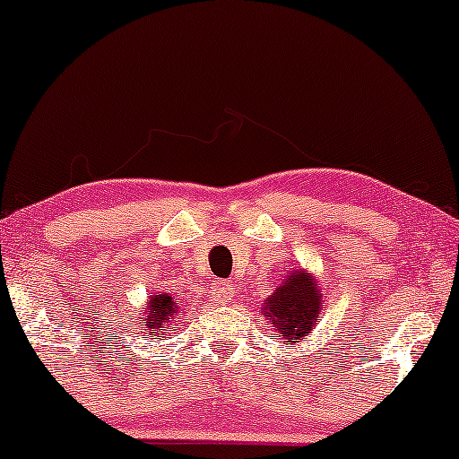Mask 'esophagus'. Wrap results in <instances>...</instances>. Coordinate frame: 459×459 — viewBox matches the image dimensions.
<instances>
[{"label": "esophagus", "instance_id": "34e87169", "mask_svg": "<svg viewBox=\"0 0 459 459\" xmlns=\"http://www.w3.org/2000/svg\"><path fill=\"white\" fill-rule=\"evenodd\" d=\"M209 297L212 300H217V303H230V297H231V281H225V280H217L211 284V290H209Z\"/></svg>", "mask_w": 459, "mask_h": 459}]
</instances>
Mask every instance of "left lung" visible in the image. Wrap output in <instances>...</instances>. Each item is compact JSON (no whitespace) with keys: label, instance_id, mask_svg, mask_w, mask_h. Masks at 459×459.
<instances>
[{"label":"left lung","instance_id":"8db88e82","mask_svg":"<svg viewBox=\"0 0 459 459\" xmlns=\"http://www.w3.org/2000/svg\"><path fill=\"white\" fill-rule=\"evenodd\" d=\"M322 286L307 269H292L263 303V316L284 344H299L316 330L322 311Z\"/></svg>","mask_w":459,"mask_h":459}]
</instances>
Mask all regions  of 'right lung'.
I'll use <instances>...</instances> for the list:
<instances>
[{"mask_svg": "<svg viewBox=\"0 0 459 459\" xmlns=\"http://www.w3.org/2000/svg\"><path fill=\"white\" fill-rule=\"evenodd\" d=\"M181 317L179 303L169 292H152L143 305L140 324L146 328V334L165 336V330L175 325Z\"/></svg>", "mask_w": 459, "mask_h": 459, "instance_id": "1", "label": "right lung"}]
</instances>
